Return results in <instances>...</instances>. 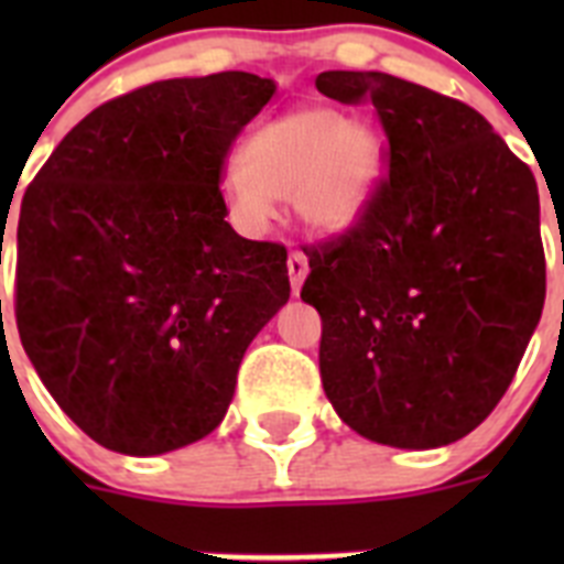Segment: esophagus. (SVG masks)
<instances>
[{
	"instance_id": "34e87169",
	"label": "esophagus",
	"mask_w": 564,
	"mask_h": 564,
	"mask_svg": "<svg viewBox=\"0 0 564 564\" xmlns=\"http://www.w3.org/2000/svg\"><path fill=\"white\" fill-rule=\"evenodd\" d=\"M288 276H291L293 296H296L307 276V257L302 251H291V257H288Z\"/></svg>"
}]
</instances>
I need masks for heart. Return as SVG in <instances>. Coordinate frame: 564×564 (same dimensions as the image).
<instances>
[{
  "mask_svg": "<svg viewBox=\"0 0 564 564\" xmlns=\"http://www.w3.org/2000/svg\"><path fill=\"white\" fill-rule=\"evenodd\" d=\"M378 163L370 127L327 107H296L251 132L239 149L242 172L228 174L220 194L242 228L265 226L279 200L313 231H341L370 197Z\"/></svg>",
  "mask_w": 564,
  "mask_h": 564,
  "instance_id": "b5f03b06",
  "label": "heart"
}]
</instances>
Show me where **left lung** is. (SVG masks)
<instances>
[{
    "label": "left lung",
    "instance_id": "obj_1",
    "mask_svg": "<svg viewBox=\"0 0 564 564\" xmlns=\"http://www.w3.org/2000/svg\"><path fill=\"white\" fill-rule=\"evenodd\" d=\"M316 87L372 104L390 166L350 226L305 248L325 392L361 437L455 443L506 395L545 305L534 174L477 109L430 87L352 69Z\"/></svg>",
    "mask_w": 564,
    "mask_h": 564
}]
</instances>
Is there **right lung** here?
I'll return each mask as SVG.
<instances>
[{
	"label": "right lung",
	"mask_w": 564,
	"mask_h": 564,
	"mask_svg": "<svg viewBox=\"0 0 564 564\" xmlns=\"http://www.w3.org/2000/svg\"><path fill=\"white\" fill-rule=\"evenodd\" d=\"M273 89L242 69L132 89L69 129L24 192L19 338L107 449L163 455L217 430L248 344L291 296L285 246L239 237L220 194Z\"/></svg>",
	"instance_id": "obj_1"
}]
</instances>
